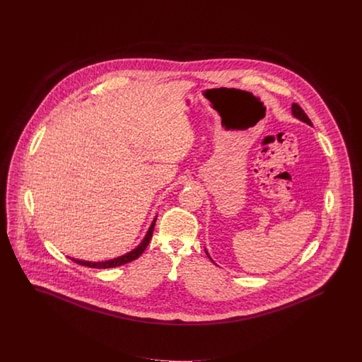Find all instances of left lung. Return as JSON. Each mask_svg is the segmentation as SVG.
Returning <instances> with one entry per match:
<instances>
[{"label":"left lung","instance_id":"obj_1","mask_svg":"<svg viewBox=\"0 0 362 362\" xmlns=\"http://www.w3.org/2000/svg\"><path fill=\"white\" fill-rule=\"evenodd\" d=\"M291 113H293V116H294L296 119H298V120H300V122L306 123L308 126H313V124H312V122H310V119L306 116V113L302 110V107H299L298 104H293V105H291ZM205 252H206V250H205ZM206 255L209 257V259H211L212 262H214L208 252H206Z\"/></svg>","mask_w":362,"mask_h":362}]
</instances>
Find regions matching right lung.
<instances>
[{
    "label": "right lung",
    "instance_id": "right-lung-1",
    "mask_svg": "<svg viewBox=\"0 0 362 362\" xmlns=\"http://www.w3.org/2000/svg\"><path fill=\"white\" fill-rule=\"evenodd\" d=\"M156 220H157V216L153 218V221H151V224H150L149 230L146 231V234L144 236V239L141 240V243H139L138 246H135L132 250H129L126 255H119V257H115V258H110V259H105V261H85V259H78V258H72V257H69V258H71L72 261H75L76 264H81V265H85V267H90V268H98V269L115 268V267H119V265L131 262V261L136 259L139 255L145 252V249L148 247L150 239H151V235H153L154 226H156Z\"/></svg>",
    "mask_w": 362,
    "mask_h": 362
}]
</instances>
